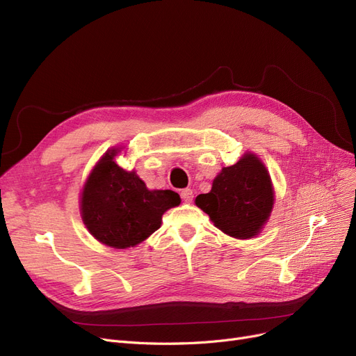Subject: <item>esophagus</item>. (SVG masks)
Instances as JSON below:
<instances>
[{
	"label": "esophagus",
	"instance_id": "34e87169",
	"mask_svg": "<svg viewBox=\"0 0 356 356\" xmlns=\"http://www.w3.org/2000/svg\"><path fill=\"white\" fill-rule=\"evenodd\" d=\"M180 196H181V199L184 200V202H192V199H193V191H192V189H183V191L180 192Z\"/></svg>",
	"mask_w": 356,
	"mask_h": 356
}]
</instances>
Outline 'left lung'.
Listing matches in <instances>:
<instances>
[{
	"label": "left lung",
	"mask_w": 356,
	"mask_h": 356,
	"mask_svg": "<svg viewBox=\"0 0 356 356\" xmlns=\"http://www.w3.org/2000/svg\"><path fill=\"white\" fill-rule=\"evenodd\" d=\"M195 204L227 236L253 238L264 229L275 205L270 175L264 161L247 151L234 165L222 167L209 193L197 195Z\"/></svg>",
	"instance_id": "1"
}]
</instances>
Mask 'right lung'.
Masks as SVG:
<instances>
[{
    "instance_id": "right-lung-1",
    "label": "right lung",
    "mask_w": 356,
    "mask_h": 356,
    "mask_svg": "<svg viewBox=\"0 0 356 356\" xmlns=\"http://www.w3.org/2000/svg\"><path fill=\"white\" fill-rule=\"evenodd\" d=\"M120 149H107L92 167L80 195V213L97 241L128 249L157 231L163 213L181 200L173 191H149L135 170L122 168L115 161Z\"/></svg>"
}]
</instances>
